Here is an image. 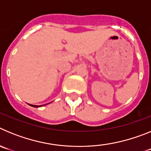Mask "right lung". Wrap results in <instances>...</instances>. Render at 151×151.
Wrapping results in <instances>:
<instances>
[{
    "mask_svg": "<svg viewBox=\"0 0 151 151\" xmlns=\"http://www.w3.org/2000/svg\"><path fill=\"white\" fill-rule=\"evenodd\" d=\"M29 105H30L31 106H33V107H40V106H37V105H32V104H29ZM43 106H44V105H43Z\"/></svg>",
    "mask_w": 151,
    "mask_h": 151,
    "instance_id": "add662e5",
    "label": "right lung"
}]
</instances>
